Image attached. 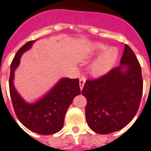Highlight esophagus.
<instances>
[{
  "label": "esophagus",
  "mask_w": 151,
  "mask_h": 151,
  "mask_svg": "<svg viewBox=\"0 0 151 151\" xmlns=\"http://www.w3.org/2000/svg\"><path fill=\"white\" fill-rule=\"evenodd\" d=\"M86 78L84 77H81L80 78V80H79V86H80V89L82 90L83 89V86H84V84H85Z\"/></svg>",
  "instance_id": "obj_1"
}]
</instances>
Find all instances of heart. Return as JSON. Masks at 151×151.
Here are the masks:
<instances>
[{
    "mask_svg": "<svg viewBox=\"0 0 151 151\" xmlns=\"http://www.w3.org/2000/svg\"><path fill=\"white\" fill-rule=\"evenodd\" d=\"M99 54L101 55L93 62L90 68L91 74L96 77L104 75L113 68L118 58L119 51L115 47L108 48V46L104 43H96L90 47L86 52V55L90 57Z\"/></svg>",
    "mask_w": 151,
    "mask_h": 151,
    "instance_id": "heart-1",
    "label": "heart"
}]
</instances>
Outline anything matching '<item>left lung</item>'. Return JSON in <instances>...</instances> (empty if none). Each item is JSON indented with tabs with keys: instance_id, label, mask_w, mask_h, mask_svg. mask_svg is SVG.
I'll list each match as a JSON object with an SVG mask.
<instances>
[{
	"instance_id": "1",
	"label": "left lung",
	"mask_w": 151,
	"mask_h": 151,
	"mask_svg": "<svg viewBox=\"0 0 151 151\" xmlns=\"http://www.w3.org/2000/svg\"><path fill=\"white\" fill-rule=\"evenodd\" d=\"M142 90L139 61L125 44L120 66L99 78L87 80L82 89L87 100L85 111L89 127L99 134L123 129L137 114Z\"/></svg>"
}]
</instances>
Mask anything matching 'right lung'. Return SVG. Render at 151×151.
<instances>
[{"mask_svg":"<svg viewBox=\"0 0 151 151\" xmlns=\"http://www.w3.org/2000/svg\"><path fill=\"white\" fill-rule=\"evenodd\" d=\"M35 40L25 43L18 50L10 66L9 93L15 114L19 121L32 132L49 135L59 132L64 125L65 116L75 96L80 95L79 79L64 78L47 95L35 104L24 101L14 86V71L22 55L31 47Z\"/></svg>","mask_w":151,"mask_h":151,"instance_id":"add662e5","label":"right lung"}]
</instances>
